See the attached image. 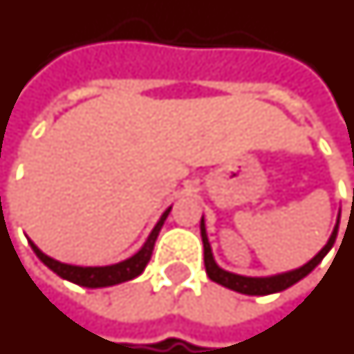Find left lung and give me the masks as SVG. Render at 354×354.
Masks as SVG:
<instances>
[{
  "label": "left lung",
  "mask_w": 354,
  "mask_h": 354,
  "mask_svg": "<svg viewBox=\"0 0 354 354\" xmlns=\"http://www.w3.org/2000/svg\"><path fill=\"white\" fill-rule=\"evenodd\" d=\"M337 227H339V219H337L336 227L332 230L330 238H328V242H326V245H324L323 250L319 251L315 257L311 259L310 263H306L304 266L297 268V270L283 272V274L268 277H248L240 276V274H232V272H227L217 266V263L214 261V255H212V248L210 242H208V234H206V227H204L203 217V219H201V236H203L204 243V266H206V274H208V277H210L212 281L223 285L227 289L242 292V295H251V297H264V295H272V292H279V290L289 289L290 285H295L297 281H300L302 277L308 276V274L315 268L317 264L323 261L324 255L332 250V245H334L337 236Z\"/></svg>",
  "instance_id": "obj_1"
}]
</instances>
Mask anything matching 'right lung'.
Listing matches in <instances>:
<instances>
[{
    "mask_svg": "<svg viewBox=\"0 0 354 354\" xmlns=\"http://www.w3.org/2000/svg\"><path fill=\"white\" fill-rule=\"evenodd\" d=\"M170 208L163 212V216L159 217V221L156 223L153 230L150 232L148 240L144 242V245L140 250L133 255V257L125 259L122 263L111 264V266H73V264L59 263L56 259L44 255L43 251L39 250L35 243L30 240L31 250L35 251L41 261H43L48 268H50L54 274H57L59 277H64L71 283L82 285V287H90V289H97V287H111V285L124 283V281H129L133 277L140 276L146 268V264L150 263L151 251H153V245H156V240L159 236V230L163 227L165 219L169 216Z\"/></svg>",
    "mask_w": 354,
    "mask_h": 354,
    "instance_id": "1",
    "label": "right lung"
}]
</instances>
